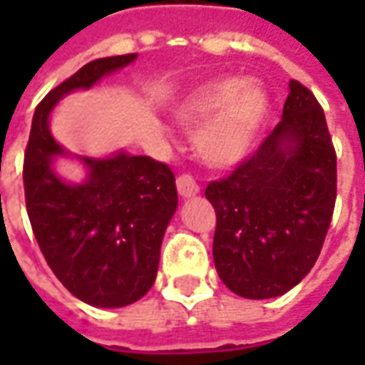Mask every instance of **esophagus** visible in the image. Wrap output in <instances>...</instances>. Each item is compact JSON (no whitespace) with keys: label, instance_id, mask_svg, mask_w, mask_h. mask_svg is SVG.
Wrapping results in <instances>:
<instances>
[{"label":"esophagus","instance_id":"34e87169","mask_svg":"<svg viewBox=\"0 0 365 365\" xmlns=\"http://www.w3.org/2000/svg\"><path fill=\"white\" fill-rule=\"evenodd\" d=\"M175 185H178V193H180L182 197H193V195H197L199 193L197 182H195L190 174L180 175Z\"/></svg>","mask_w":365,"mask_h":365}]
</instances>
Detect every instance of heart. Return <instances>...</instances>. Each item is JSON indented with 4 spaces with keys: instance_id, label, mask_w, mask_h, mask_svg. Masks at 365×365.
Masks as SVG:
<instances>
[{
    "instance_id": "1",
    "label": "heart",
    "mask_w": 365,
    "mask_h": 365,
    "mask_svg": "<svg viewBox=\"0 0 365 365\" xmlns=\"http://www.w3.org/2000/svg\"><path fill=\"white\" fill-rule=\"evenodd\" d=\"M268 115V96L258 83L217 80L193 91L178 109L185 125H198L193 143L199 156L217 168L245 160Z\"/></svg>"
}]
</instances>
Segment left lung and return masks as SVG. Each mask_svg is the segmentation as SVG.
Returning <instances> with one entry per match:
<instances>
[{"mask_svg": "<svg viewBox=\"0 0 365 365\" xmlns=\"http://www.w3.org/2000/svg\"><path fill=\"white\" fill-rule=\"evenodd\" d=\"M205 197L222 283L246 299L295 287L321 254L336 201V152L313 91L291 80L282 120Z\"/></svg>", "mask_w": 365, "mask_h": 365, "instance_id": "obj_1", "label": "left lung"}]
</instances>
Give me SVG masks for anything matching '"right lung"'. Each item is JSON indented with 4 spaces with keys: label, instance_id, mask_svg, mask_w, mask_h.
Here are the masks:
<instances>
[{
    "label": "right lung",
    "instance_id": "obj_1",
    "mask_svg": "<svg viewBox=\"0 0 365 365\" xmlns=\"http://www.w3.org/2000/svg\"><path fill=\"white\" fill-rule=\"evenodd\" d=\"M136 56L97 58L48 91L36 105L23 162L29 221L44 260L72 295L93 307L130 305L152 287L178 207L175 178L164 162L120 152L82 158L88 182L64 183L51 168L64 150L48 130V115L60 97L88 90Z\"/></svg>",
    "mask_w": 365,
    "mask_h": 365
}]
</instances>
